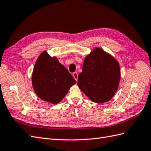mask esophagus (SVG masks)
I'll return each instance as SVG.
<instances>
[{"instance_id":"obj_1","label":"esophagus","mask_w":151,"mask_h":151,"mask_svg":"<svg viewBox=\"0 0 151 151\" xmlns=\"http://www.w3.org/2000/svg\"><path fill=\"white\" fill-rule=\"evenodd\" d=\"M73 78H74L75 79L76 81L78 80V73H76V72L73 73Z\"/></svg>"}]
</instances>
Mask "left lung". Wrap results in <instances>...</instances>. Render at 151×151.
<instances>
[{
    "mask_svg": "<svg viewBox=\"0 0 151 151\" xmlns=\"http://www.w3.org/2000/svg\"><path fill=\"white\" fill-rule=\"evenodd\" d=\"M120 78L118 61L103 49L95 47L85 58L77 85L92 101L103 103L114 97Z\"/></svg>",
    "mask_w": 151,
    "mask_h": 151,
    "instance_id": "1",
    "label": "left lung"
}]
</instances>
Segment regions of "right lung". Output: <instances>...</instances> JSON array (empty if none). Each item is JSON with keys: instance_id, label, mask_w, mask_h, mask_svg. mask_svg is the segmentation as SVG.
Segmentation results:
<instances>
[{"instance_id": "add662e5", "label": "right lung", "mask_w": 151, "mask_h": 151, "mask_svg": "<svg viewBox=\"0 0 151 151\" xmlns=\"http://www.w3.org/2000/svg\"><path fill=\"white\" fill-rule=\"evenodd\" d=\"M76 80L56 57L42 52L34 65L32 75L34 91L39 98L53 105L59 103Z\"/></svg>"}]
</instances>
